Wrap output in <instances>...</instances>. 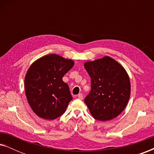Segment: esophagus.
I'll list each match as a JSON object with an SVG mask.
<instances>
[{
	"instance_id": "esophagus-1",
	"label": "esophagus",
	"mask_w": 154,
	"mask_h": 154,
	"mask_svg": "<svg viewBox=\"0 0 154 154\" xmlns=\"http://www.w3.org/2000/svg\"><path fill=\"white\" fill-rule=\"evenodd\" d=\"M78 98L80 99V100H83V94H82V93H79V94H78Z\"/></svg>"
}]
</instances>
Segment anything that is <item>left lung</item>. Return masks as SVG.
<instances>
[{
	"label": "left lung",
	"instance_id": "obj_1",
	"mask_svg": "<svg viewBox=\"0 0 154 154\" xmlns=\"http://www.w3.org/2000/svg\"><path fill=\"white\" fill-rule=\"evenodd\" d=\"M91 79V90L84 102L92 116L101 121L118 116L130 96V79L125 69L110 57L85 62Z\"/></svg>",
	"mask_w": 154,
	"mask_h": 154
}]
</instances>
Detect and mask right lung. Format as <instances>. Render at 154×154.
I'll return each mask as SVG.
<instances>
[{
	"instance_id": "1",
	"label": "right lung",
	"mask_w": 154,
	"mask_h": 154,
	"mask_svg": "<svg viewBox=\"0 0 154 154\" xmlns=\"http://www.w3.org/2000/svg\"><path fill=\"white\" fill-rule=\"evenodd\" d=\"M73 65V60L51 54L42 57L29 67L24 79L25 93L38 116L54 120L65 112L73 98L62 78Z\"/></svg>"
}]
</instances>
